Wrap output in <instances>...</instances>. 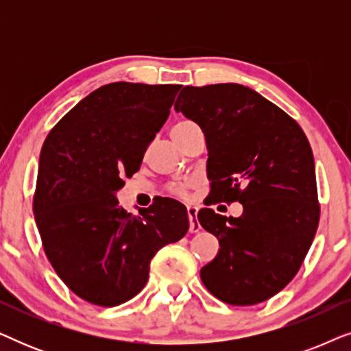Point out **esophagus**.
Instances as JSON below:
<instances>
[{"label":"esophagus","instance_id":"esophagus-1","mask_svg":"<svg viewBox=\"0 0 351 351\" xmlns=\"http://www.w3.org/2000/svg\"><path fill=\"white\" fill-rule=\"evenodd\" d=\"M196 213H198V210H196L195 206H189V208H186V214H189L190 232L191 233H196V232H199V230H201V225H199L198 220H196Z\"/></svg>","mask_w":351,"mask_h":351}]
</instances>
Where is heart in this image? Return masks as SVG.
<instances>
[{
  "label": "heart",
  "instance_id": "b5f03b06",
  "mask_svg": "<svg viewBox=\"0 0 351 351\" xmlns=\"http://www.w3.org/2000/svg\"><path fill=\"white\" fill-rule=\"evenodd\" d=\"M195 128H198V126H196V124L191 123V121H179L174 128H172V137L184 136V134H186V132L191 131V129H195ZM186 190H189V184H176V185H172V191H174V193L179 195V196H185L186 195Z\"/></svg>",
  "mask_w": 351,
  "mask_h": 351
}]
</instances>
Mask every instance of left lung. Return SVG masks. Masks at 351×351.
Returning <instances> with one entry per match:
<instances>
[{
	"mask_svg": "<svg viewBox=\"0 0 351 351\" xmlns=\"http://www.w3.org/2000/svg\"><path fill=\"white\" fill-rule=\"evenodd\" d=\"M174 108L203 129L213 203L243 204L239 217L198 213L220 244L201 281L225 304L268 300L299 271L318 228L308 138L289 114L241 84L185 86Z\"/></svg>",
	"mask_w": 351,
	"mask_h": 351,
	"instance_id": "1",
	"label": "left lung"
}]
</instances>
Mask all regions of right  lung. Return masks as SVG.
I'll return each instance as SVG.
<instances>
[{
    "label": "right lung",
    "mask_w": 351,
    "mask_h": 351,
    "mask_svg": "<svg viewBox=\"0 0 351 351\" xmlns=\"http://www.w3.org/2000/svg\"><path fill=\"white\" fill-rule=\"evenodd\" d=\"M179 89L105 84L75 105L43 143L36 227L57 275L89 304L117 306L132 299L147 285L155 254L189 232L179 201L161 198L132 215L117 199L124 177L141 169Z\"/></svg>",
    "instance_id": "1"
}]
</instances>
